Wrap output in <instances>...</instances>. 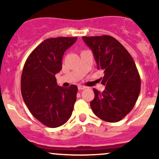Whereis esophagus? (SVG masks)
Here are the masks:
<instances>
[{"mask_svg":"<svg viewBox=\"0 0 159 159\" xmlns=\"http://www.w3.org/2000/svg\"><path fill=\"white\" fill-rule=\"evenodd\" d=\"M78 90H84V89H86V87H85V86L78 85Z\"/></svg>","mask_w":159,"mask_h":159,"instance_id":"34e87169","label":"esophagus"}]
</instances>
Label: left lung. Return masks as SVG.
I'll return each instance as SVG.
<instances>
[{
	"mask_svg": "<svg viewBox=\"0 0 159 159\" xmlns=\"http://www.w3.org/2000/svg\"><path fill=\"white\" fill-rule=\"evenodd\" d=\"M97 63L104 71L102 92L94 90L91 108L94 115L108 122H117L134 106L141 90V79L129 51L115 38L108 35L82 37Z\"/></svg>",
	"mask_w": 159,
	"mask_h": 159,
	"instance_id": "1",
	"label": "left lung"
}]
</instances>
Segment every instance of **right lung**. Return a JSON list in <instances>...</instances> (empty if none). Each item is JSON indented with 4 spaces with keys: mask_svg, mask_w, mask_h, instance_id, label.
Returning <instances> with one entry per match:
<instances>
[{
    "mask_svg": "<svg viewBox=\"0 0 159 159\" xmlns=\"http://www.w3.org/2000/svg\"><path fill=\"white\" fill-rule=\"evenodd\" d=\"M77 38L44 40L30 53L24 66L20 80L24 102L33 116L49 128L61 126L73 111L78 87H60L55 75L62 68L64 53Z\"/></svg>",
    "mask_w": 159,
    "mask_h": 159,
    "instance_id": "right-lung-1",
    "label": "right lung"
}]
</instances>
